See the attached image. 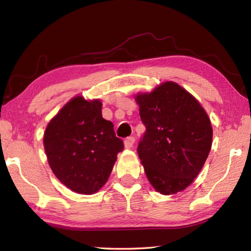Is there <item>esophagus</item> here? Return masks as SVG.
Here are the masks:
<instances>
[{
    "instance_id": "esophagus-1",
    "label": "esophagus",
    "mask_w": 251,
    "mask_h": 251,
    "mask_svg": "<svg viewBox=\"0 0 251 251\" xmlns=\"http://www.w3.org/2000/svg\"><path fill=\"white\" fill-rule=\"evenodd\" d=\"M135 143V138L134 137H128L126 138L125 141H124V146L126 149H130L132 148V146H134Z\"/></svg>"
}]
</instances>
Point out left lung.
<instances>
[{
	"instance_id": "8db88e82",
	"label": "left lung",
	"mask_w": 251,
	"mask_h": 251,
	"mask_svg": "<svg viewBox=\"0 0 251 251\" xmlns=\"http://www.w3.org/2000/svg\"><path fill=\"white\" fill-rule=\"evenodd\" d=\"M147 130L138 154L148 180L164 195L193 182L210 152V119L197 99L168 81L135 97Z\"/></svg>"
}]
</instances>
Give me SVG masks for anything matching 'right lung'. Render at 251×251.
I'll return each mask as SVG.
<instances>
[{
  "label": "right lung",
  "mask_w": 251,
  "mask_h": 251,
  "mask_svg": "<svg viewBox=\"0 0 251 251\" xmlns=\"http://www.w3.org/2000/svg\"><path fill=\"white\" fill-rule=\"evenodd\" d=\"M99 99L75 96L52 117L44 132L47 162L58 180L78 194H94L108 181L123 141L102 117Z\"/></svg>",
  "instance_id": "1"
}]
</instances>
